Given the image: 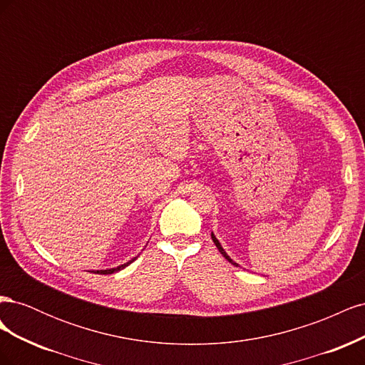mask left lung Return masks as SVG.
I'll list each match as a JSON object with an SVG mask.
<instances>
[{
	"instance_id": "left-lung-1",
	"label": "left lung",
	"mask_w": 365,
	"mask_h": 365,
	"mask_svg": "<svg viewBox=\"0 0 365 365\" xmlns=\"http://www.w3.org/2000/svg\"><path fill=\"white\" fill-rule=\"evenodd\" d=\"M212 239H213V242H215V245H216V248L219 250V252H220V254H222V256H224V257H225V259H227V260H228L230 263H233V264H235V267H239V264H237L236 262H233V260H231V257H230V256H228V254L225 252V250L222 248V245H220V244H219V240L216 239V236H215L213 233H212Z\"/></svg>"
}]
</instances>
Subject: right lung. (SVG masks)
<instances>
[{
	"instance_id": "1",
	"label": "right lung",
	"mask_w": 365,
	"mask_h": 365,
	"mask_svg": "<svg viewBox=\"0 0 365 365\" xmlns=\"http://www.w3.org/2000/svg\"><path fill=\"white\" fill-rule=\"evenodd\" d=\"M137 257H134V259H130L129 262H126V263H123V264H120V267H117V268H111V269H98V271H93V272H97V274H113V272H117V271H120V269H123V268H126L128 264H130L132 262H134Z\"/></svg>"
}]
</instances>
